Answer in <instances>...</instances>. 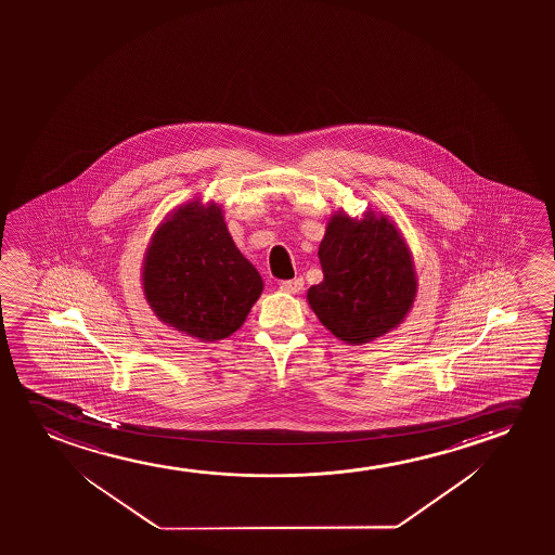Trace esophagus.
<instances>
[{"label": "esophagus", "mask_w": 555, "mask_h": 555, "mask_svg": "<svg viewBox=\"0 0 555 555\" xmlns=\"http://www.w3.org/2000/svg\"><path fill=\"white\" fill-rule=\"evenodd\" d=\"M281 289L286 292V294H299L304 289V279L281 282Z\"/></svg>", "instance_id": "34e87169"}]
</instances>
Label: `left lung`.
<instances>
[{"label": "left lung", "instance_id": "1", "mask_svg": "<svg viewBox=\"0 0 555 555\" xmlns=\"http://www.w3.org/2000/svg\"><path fill=\"white\" fill-rule=\"evenodd\" d=\"M324 281L307 289L322 326L349 345L392 332L410 314L418 282L410 246L387 214L367 208L352 218L343 208L326 223L319 246Z\"/></svg>", "mask_w": 555, "mask_h": 555}]
</instances>
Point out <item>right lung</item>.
Wrapping results in <instances>:
<instances>
[{
	"label": "right lung",
	"instance_id": "obj_1",
	"mask_svg": "<svg viewBox=\"0 0 555 555\" xmlns=\"http://www.w3.org/2000/svg\"><path fill=\"white\" fill-rule=\"evenodd\" d=\"M142 289L160 322L214 343L243 326L263 281L236 248L221 205L191 198L153 231L142 263Z\"/></svg>",
	"mask_w": 555,
	"mask_h": 555
}]
</instances>
